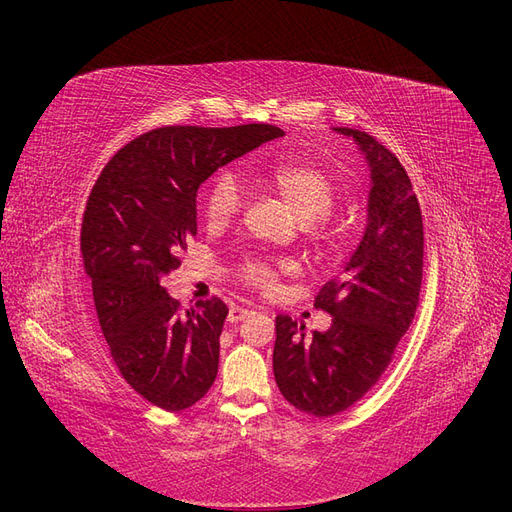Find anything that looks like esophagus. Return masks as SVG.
<instances>
[{
    "mask_svg": "<svg viewBox=\"0 0 512 512\" xmlns=\"http://www.w3.org/2000/svg\"><path fill=\"white\" fill-rule=\"evenodd\" d=\"M252 314V309H245V307H230V312H228V322L230 324H237V322H241L243 318H247Z\"/></svg>",
    "mask_w": 512,
    "mask_h": 512,
    "instance_id": "obj_1",
    "label": "esophagus"
}]
</instances>
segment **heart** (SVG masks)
I'll list each match as a JSON object with an SVG mask.
<instances>
[{"label": "heart", "mask_w": 512, "mask_h": 512, "mask_svg": "<svg viewBox=\"0 0 512 512\" xmlns=\"http://www.w3.org/2000/svg\"><path fill=\"white\" fill-rule=\"evenodd\" d=\"M260 181L280 196L284 203L305 224L307 230H318L320 220L329 218L337 205V185L331 175L318 166L303 162H286L269 168ZM243 194L237 179L224 173L215 177L205 196V220L209 226H224L241 211ZM290 271L288 262L271 260H247L241 267L243 280L262 290L271 292L277 286V277Z\"/></svg>", "instance_id": "b5f03b06"}]
</instances>
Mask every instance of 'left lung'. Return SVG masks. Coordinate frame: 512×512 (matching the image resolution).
Here are the masks:
<instances>
[{
    "instance_id": "left-lung-1",
    "label": "left lung",
    "mask_w": 512,
    "mask_h": 512,
    "mask_svg": "<svg viewBox=\"0 0 512 512\" xmlns=\"http://www.w3.org/2000/svg\"><path fill=\"white\" fill-rule=\"evenodd\" d=\"M333 130L352 138L369 166L367 226L344 273L316 297L331 327L305 337V324L277 316L273 348L282 395L314 416L344 412L378 382L410 329L423 280V218L404 166L374 136Z\"/></svg>"
}]
</instances>
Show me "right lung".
I'll return each mask as SVG.
<instances>
[{"mask_svg": "<svg viewBox=\"0 0 512 512\" xmlns=\"http://www.w3.org/2000/svg\"><path fill=\"white\" fill-rule=\"evenodd\" d=\"M280 136L267 123L151 130L115 153L89 194L81 252L100 329L121 376L153 406L190 408L218 376L228 307L213 297L183 314L162 286L196 235L200 183Z\"/></svg>", "mask_w": 512, "mask_h": 512, "instance_id": "obj_1", "label": "right lung"}]
</instances>
